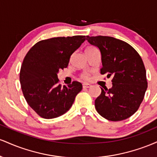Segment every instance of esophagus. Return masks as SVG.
Wrapping results in <instances>:
<instances>
[{
  "label": "esophagus",
  "mask_w": 157,
  "mask_h": 157,
  "mask_svg": "<svg viewBox=\"0 0 157 157\" xmlns=\"http://www.w3.org/2000/svg\"><path fill=\"white\" fill-rule=\"evenodd\" d=\"M91 86V85L89 83H82V88L84 89H88V88H90Z\"/></svg>",
  "instance_id": "esophagus-1"
}]
</instances>
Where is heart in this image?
Wrapping results in <instances>:
<instances>
[{
  "label": "heart",
  "instance_id": "b5f03b06",
  "mask_svg": "<svg viewBox=\"0 0 157 157\" xmlns=\"http://www.w3.org/2000/svg\"><path fill=\"white\" fill-rule=\"evenodd\" d=\"M94 48V47H93V46H89V47L86 48V49H87V48ZM81 77H82V79H84V80H89L90 75H89V73L84 72V73H82V75H81Z\"/></svg>",
  "mask_w": 157,
  "mask_h": 157
}]
</instances>
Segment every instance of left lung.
<instances>
[{"label":"left lung","mask_w":157,"mask_h":157,"mask_svg":"<svg viewBox=\"0 0 157 157\" xmlns=\"http://www.w3.org/2000/svg\"><path fill=\"white\" fill-rule=\"evenodd\" d=\"M100 50L102 75L113 77L111 89H101L95 100L97 111L111 121H121L137 111L147 88L146 71L139 53L131 45L108 36H86Z\"/></svg>","instance_id":"obj_1"}]
</instances>
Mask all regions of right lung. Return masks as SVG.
<instances>
[{
  "label": "right lung",
  "instance_id": "1",
  "mask_svg": "<svg viewBox=\"0 0 157 157\" xmlns=\"http://www.w3.org/2000/svg\"><path fill=\"white\" fill-rule=\"evenodd\" d=\"M82 35L43 40L27 52L20 71V82L27 103L41 117H60L72 105L82 84L59 83V70L68 66L73 52L84 42Z\"/></svg>",
  "mask_w": 157,
  "mask_h": 157
}]
</instances>
